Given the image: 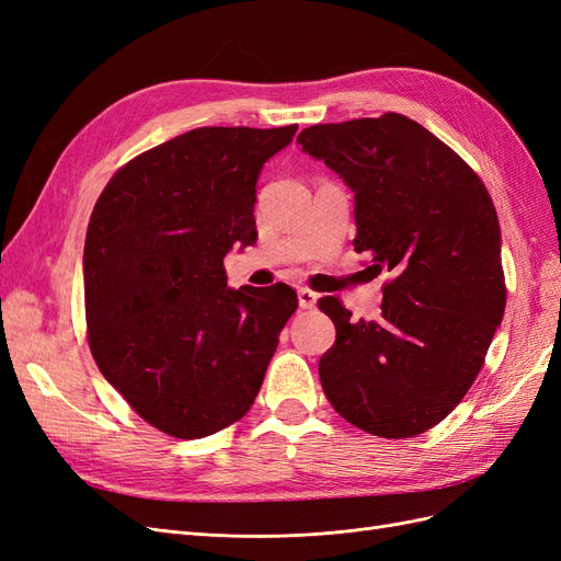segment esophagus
<instances>
[{
  "mask_svg": "<svg viewBox=\"0 0 561 561\" xmlns=\"http://www.w3.org/2000/svg\"><path fill=\"white\" fill-rule=\"evenodd\" d=\"M297 299H299V307L301 309H313L316 304H318V295L313 290H309V287H299Z\"/></svg>",
  "mask_w": 561,
  "mask_h": 561,
  "instance_id": "obj_1",
  "label": "esophagus"
}]
</instances>
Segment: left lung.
Here are the masks:
<instances>
[{"label": "left lung", "mask_w": 561, "mask_h": 561, "mask_svg": "<svg viewBox=\"0 0 561 561\" xmlns=\"http://www.w3.org/2000/svg\"><path fill=\"white\" fill-rule=\"evenodd\" d=\"M297 142L353 192L355 250L393 274L375 320L318 301L336 328L322 390L371 435L426 433L463 400L503 320L494 203L454 149L402 114L318 124Z\"/></svg>", "instance_id": "8db88e82"}]
</instances>
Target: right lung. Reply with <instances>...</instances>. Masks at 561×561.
Here are the masks:
<instances>
[{"mask_svg":"<svg viewBox=\"0 0 561 561\" xmlns=\"http://www.w3.org/2000/svg\"><path fill=\"white\" fill-rule=\"evenodd\" d=\"M283 128L206 126L135 157L100 194L83 245L89 346L103 377L147 423L198 439L257 398L290 285L227 287L225 257L257 241L264 163Z\"/></svg>","mask_w":561,"mask_h":561,"instance_id":"add662e5","label":"right lung"}]
</instances>
